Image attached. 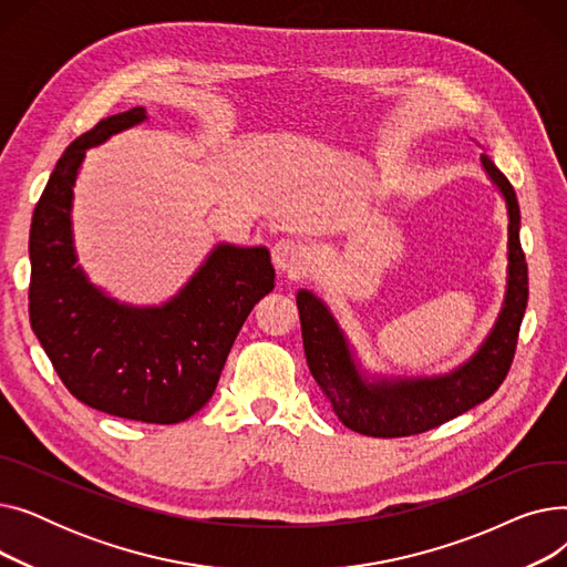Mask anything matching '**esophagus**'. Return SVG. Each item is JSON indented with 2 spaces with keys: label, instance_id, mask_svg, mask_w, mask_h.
Returning <instances> with one entry per match:
<instances>
[{
  "label": "esophagus",
  "instance_id": "34e87169",
  "mask_svg": "<svg viewBox=\"0 0 567 567\" xmlns=\"http://www.w3.org/2000/svg\"><path fill=\"white\" fill-rule=\"evenodd\" d=\"M271 257H274V266L280 274H299L306 264V255L301 246L293 244L291 238H280V241L271 248Z\"/></svg>",
  "mask_w": 567,
  "mask_h": 567
}]
</instances>
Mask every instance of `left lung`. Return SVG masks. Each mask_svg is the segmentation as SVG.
<instances>
[{"label": "left lung", "mask_w": 567, "mask_h": 567, "mask_svg": "<svg viewBox=\"0 0 567 567\" xmlns=\"http://www.w3.org/2000/svg\"><path fill=\"white\" fill-rule=\"evenodd\" d=\"M481 163L508 206V285L503 308L481 349L457 370L441 377L368 379L331 310L308 289L296 293L308 368L349 430L395 439L434 430L496 393L508 374L524 310L528 303V266L519 244V204L503 172L483 154Z\"/></svg>", "instance_id": "8db88e82"}]
</instances>
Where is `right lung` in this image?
Segmentation results:
<instances>
[{
	"mask_svg": "<svg viewBox=\"0 0 567 567\" xmlns=\"http://www.w3.org/2000/svg\"><path fill=\"white\" fill-rule=\"evenodd\" d=\"M146 118L112 114L56 161L29 229V321L73 398L118 419L174 425L212 400L229 349L255 303L274 289L264 246L218 244L174 299L135 308L89 282L75 266L73 184L89 146Z\"/></svg>",
	"mask_w": 567,
	"mask_h": 567,
	"instance_id": "right-lung-1",
	"label": "right lung"
}]
</instances>
